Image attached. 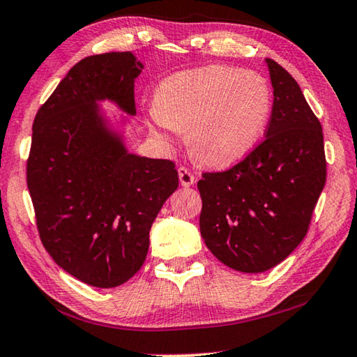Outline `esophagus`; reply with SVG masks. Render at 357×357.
Masks as SVG:
<instances>
[{"label":"esophagus","instance_id":"1","mask_svg":"<svg viewBox=\"0 0 357 357\" xmlns=\"http://www.w3.org/2000/svg\"><path fill=\"white\" fill-rule=\"evenodd\" d=\"M178 174H179V183H181V185H184V188H189V185L195 183L194 173H192L190 169H188L185 167H179Z\"/></svg>","mask_w":357,"mask_h":357}]
</instances>
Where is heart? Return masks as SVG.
<instances>
[{"mask_svg": "<svg viewBox=\"0 0 357 357\" xmlns=\"http://www.w3.org/2000/svg\"><path fill=\"white\" fill-rule=\"evenodd\" d=\"M271 111L265 79L227 65H208L163 79L151 109L165 130H188L189 149L200 162L229 167L256 148Z\"/></svg>", "mask_w": 357, "mask_h": 357, "instance_id": "obj_1", "label": "heart"}]
</instances>
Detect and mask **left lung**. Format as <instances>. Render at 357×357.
Wrapping results in <instances>:
<instances>
[{"instance_id": "left-lung-1", "label": "left lung", "mask_w": 357, "mask_h": 357, "mask_svg": "<svg viewBox=\"0 0 357 357\" xmlns=\"http://www.w3.org/2000/svg\"><path fill=\"white\" fill-rule=\"evenodd\" d=\"M273 107L265 139L225 172L203 173L200 231L227 267L260 273L307 235L326 184L324 138L298 84L267 59Z\"/></svg>"}]
</instances>
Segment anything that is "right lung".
Wrapping results in <instances>:
<instances>
[{
	"label": "right lung",
	"instance_id": "add662e5",
	"mask_svg": "<svg viewBox=\"0 0 357 357\" xmlns=\"http://www.w3.org/2000/svg\"><path fill=\"white\" fill-rule=\"evenodd\" d=\"M143 65L132 52L87 56L61 79L33 122L26 185L44 248L95 287H116L143 265L149 230L178 189L174 162L128 154L97 101L128 114Z\"/></svg>",
	"mask_w": 357,
	"mask_h": 357
}]
</instances>
